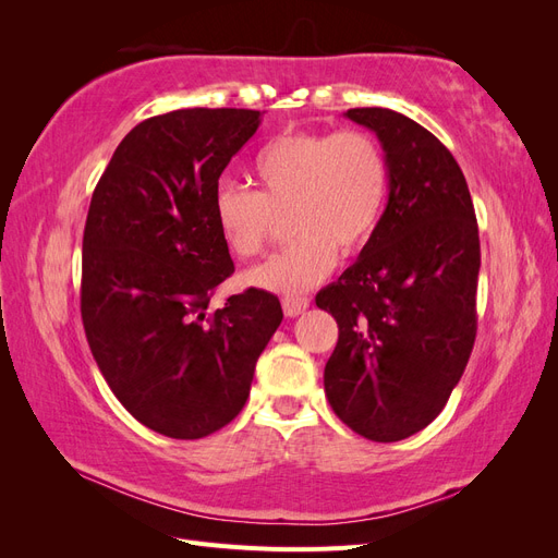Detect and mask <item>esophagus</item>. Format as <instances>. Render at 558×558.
I'll return each instance as SVG.
<instances>
[{
    "instance_id": "34e87169",
    "label": "esophagus",
    "mask_w": 558,
    "mask_h": 558,
    "mask_svg": "<svg viewBox=\"0 0 558 558\" xmlns=\"http://www.w3.org/2000/svg\"><path fill=\"white\" fill-rule=\"evenodd\" d=\"M281 307H283V314L286 316H300L302 312H305L310 307V298H298V295H286L281 300Z\"/></svg>"
}]
</instances>
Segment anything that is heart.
I'll use <instances>...</instances> for the list:
<instances>
[{"instance_id":"b5f03b06","label":"heart","mask_w":558,"mask_h":558,"mask_svg":"<svg viewBox=\"0 0 558 558\" xmlns=\"http://www.w3.org/2000/svg\"><path fill=\"white\" fill-rule=\"evenodd\" d=\"M260 191L221 183L214 221L240 258L260 256L277 214L291 211L293 244L246 281L275 293H302L326 279L340 258L373 238L388 193V162L375 137L361 130L286 132L253 160Z\"/></svg>"}]
</instances>
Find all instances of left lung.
I'll list each match as a JSON object with an SVG mask.
<instances>
[{
    "label": "left lung",
    "mask_w": 558,
    "mask_h": 558,
    "mask_svg": "<svg viewBox=\"0 0 558 558\" xmlns=\"http://www.w3.org/2000/svg\"><path fill=\"white\" fill-rule=\"evenodd\" d=\"M344 116L381 142L388 202L359 260L316 295L340 328L324 386L351 430L398 442L445 410L475 344L477 218L435 134L381 107Z\"/></svg>",
    "instance_id": "left-lung-1"
}]
</instances>
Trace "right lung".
Segmentation results:
<instances>
[{
	"mask_svg": "<svg viewBox=\"0 0 558 558\" xmlns=\"http://www.w3.org/2000/svg\"><path fill=\"white\" fill-rule=\"evenodd\" d=\"M260 111L146 118L113 150L83 230L81 318L99 373L146 428L199 440L238 416L279 328L277 295L248 289L209 310L234 265L214 193Z\"/></svg>",
	"mask_w": 558,
	"mask_h": 558,
	"instance_id": "1",
	"label": "right lung"
}]
</instances>
